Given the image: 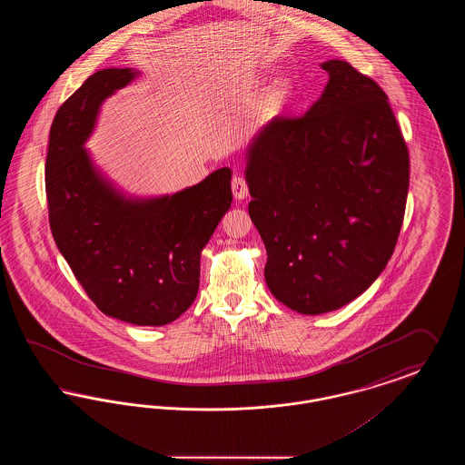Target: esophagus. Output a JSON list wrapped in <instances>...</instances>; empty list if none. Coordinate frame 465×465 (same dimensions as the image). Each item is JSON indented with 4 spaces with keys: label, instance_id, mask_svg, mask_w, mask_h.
<instances>
[{
    "label": "esophagus",
    "instance_id": "esophagus-1",
    "mask_svg": "<svg viewBox=\"0 0 465 465\" xmlns=\"http://www.w3.org/2000/svg\"><path fill=\"white\" fill-rule=\"evenodd\" d=\"M232 192H233V197L237 200L247 199L249 188H247V183H245L242 176H233V179H232Z\"/></svg>",
    "mask_w": 465,
    "mask_h": 465
}]
</instances>
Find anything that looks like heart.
I'll use <instances>...</instances> for the list:
<instances>
[{"instance_id": "heart-1", "label": "heart", "mask_w": 465, "mask_h": 465, "mask_svg": "<svg viewBox=\"0 0 465 465\" xmlns=\"http://www.w3.org/2000/svg\"><path fill=\"white\" fill-rule=\"evenodd\" d=\"M286 89H288V84H286L284 80H275V82L268 87V90H266V108H275V106L282 101V97H284V94H286Z\"/></svg>"}]
</instances>
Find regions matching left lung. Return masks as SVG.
<instances>
[{
    "mask_svg": "<svg viewBox=\"0 0 465 465\" xmlns=\"http://www.w3.org/2000/svg\"><path fill=\"white\" fill-rule=\"evenodd\" d=\"M321 67L330 80L319 101L263 125L243 171L266 286L305 315L341 309L375 282L398 242L410 184L385 92L345 61Z\"/></svg>",
    "mask_w": 465,
    "mask_h": 465,
    "instance_id": "left-lung-1",
    "label": "left lung"
}]
</instances>
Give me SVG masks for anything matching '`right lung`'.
I'll list each match as a JSON object with an SVG mask.
<instances>
[{"mask_svg": "<svg viewBox=\"0 0 465 465\" xmlns=\"http://www.w3.org/2000/svg\"><path fill=\"white\" fill-rule=\"evenodd\" d=\"M139 74L101 69L59 108L45 188L54 241L95 307L135 326H165L197 298L200 254L230 209L232 171L173 195L137 197L95 165L85 144L101 106Z\"/></svg>", "mask_w": 465, "mask_h": 465, "instance_id": "1", "label": "right lung"}]
</instances>
